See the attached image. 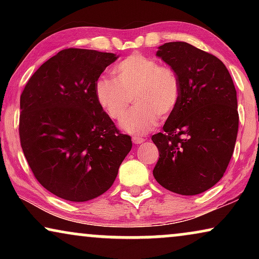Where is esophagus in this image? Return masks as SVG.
Here are the masks:
<instances>
[{"label": "esophagus", "mask_w": 259, "mask_h": 259, "mask_svg": "<svg viewBox=\"0 0 259 259\" xmlns=\"http://www.w3.org/2000/svg\"><path fill=\"white\" fill-rule=\"evenodd\" d=\"M132 141H133V144L138 145V144H143L144 141H145V139H144V138H139V137H133L132 138Z\"/></svg>", "instance_id": "esophagus-1"}]
</instances>
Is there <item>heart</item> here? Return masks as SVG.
Returning a JSON list of instances; mask_svg holds the SVG:
<instances>
[{"label": "heart", "mask_w": 259, "mask_h": 259, "mask_svg": "<svg viewBox=\"0 0 259 259\" xmlns=\"http://www.w3.org/2000/svg\"><path fill=\"white\" fill-rule=\"evenodd\" d=\"M113 73L115 80L102 76L95 82V98L109 118L121 119L131 101L134 107L120 127L134 136L146 134L157 126L159 116L166 119L178 107L182 94L179 77L169 67L141 54L120 61Z\"/></svg>", "instance_id": "b5f03b06"}]
</instances>
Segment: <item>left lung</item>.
Listing matches in <instances>:
<instances>
[{
    "label": "left lung",
    "instance_id": "1",
    "mask_svg": "<svg viewBox=\"0 0 259 259\" xmlns=\"http://www.w3.org/2000/svg\"><path fill=\"white\" fill-rule=\"evenodd\" d=\"M157 56L177 73L182 94L164 132L152 137L159 151L153 176L166 190L194 196L222 179L232 157L237 92L224 63L192 45L168 42Z\"/></svg>",
    "mask_w": 259,
    "mask_h": 259
}]
</instances>
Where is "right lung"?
Segmentation results:
<instances>
[{
  "mask_svg": "<svg viewBox=\"0 0 259 259\" xmlns=\"http://www.w3.org/2000/svg\"><path fill=\"white\" fill-rule=\"evenodd\" d=\"M119 56L68 48L46 61L20 99V140L37 182L55 196L87 201L113 185L132 148L95 98V82Z\"/></svg>",
  "mask_w": 259,
  "mask_h": 259,
  "instance_id": "1",
  "label": "right lung"
}]
</instances>
